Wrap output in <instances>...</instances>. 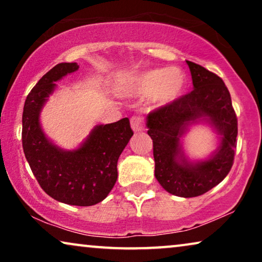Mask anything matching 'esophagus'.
<instances>
[{
	"instance_id": "esophagus-1",
	"label": "esophagus",
	"mask_w": 262,
	"mask_h": 262,
	"mask_svg": "<svg viewBox=\"0 0 262 262\" xmlns=\"http://www.w3.org/2000/svg\"><path fill=\"white\" fill-rule=\"evenodd\" d=\"M131 127L135 132H141L144 130V123H143L142 117L134 116L131 118Z\"/></svg>"
}]
</instances>
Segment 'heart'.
Here are the masks:
<instances>
[{"label": "heart", "instance_id": "1", "mask_svg": "<svg viewBox=\"0 0 262 262\" xmlns=\"http://www.w3.org/2000/svg\"><path fill=\"white\" fill-rule=\"evenodd\" d=\"M185 75L179 68H157L135 77L128 93L132 96L146 98L155 106H166L177 100L184 91Z\"/></svg>", "mask_w": 262, "mask_h": 262}]
</instances>
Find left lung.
Instances as JSON below:
<instances>
[{
    "instance_id": "left-lung-1",
    "label": "left lung",
    "mask_w": 262,
    "mask_h": 262,
    "mask_svg": "<svg viewBox=\"0 0 262 262\" xmlns=\"http://www.w3.org/2000/svg\"><path fill=\"white\" fill-rule=\"evenodd\" d=\"M193 91L149 113L148 135L152 139L155 178L170 194L192 198L220 184L234 163L237 118L223 80L187 60ZM207 123L216 132L217 149L205 160L191 161L182 138L193 124Z\"/></svg>"
}]
</instances>
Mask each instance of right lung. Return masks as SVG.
Instances as JSON below:
<instances>
[{"mask_svg": "<svg viewBox=\"0 0 262 262\" xmlns=\"http://www.w3.org/2000/svg\"><path fill=\"white\" fill-rule=\"evenodd\" d=\"M78 70L77 63H59L27 95L23 113V148L32 173L51 198L76 206L95 205L108 195L118 178L120 154L134 135L128 118L96 125L73 150L56 145L40 124L42 107L57 84Z\"/></svg>", "mask_w": 262, "mask_h": 262, "instance_id": "1", "label": "right lung"}]
</instances>
